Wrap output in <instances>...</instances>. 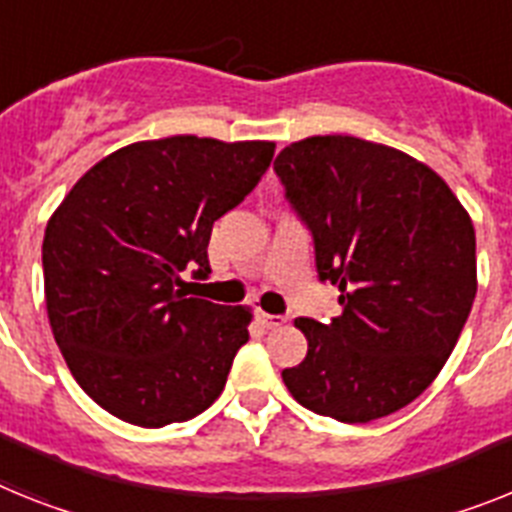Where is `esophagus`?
<instances>
[{
  "instance_id": "34e87169",
  "label": "esophagus",
  "mask_w": 512,
  "mask_h": 512,
  "mask_svg": "<svg viewBox=\"0 0 512 512\" xmlns=\"http://www.w3.org/2000/svg\"><path fill=\"white\" fill-rule=\"evenodd\" d=\"M257 320H260V325H263V328H268V330H276V328H281V325H283V317L268 315V312H260V315H257Z\"/></svg>"
}]
</instances>
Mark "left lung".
<instances>
[{
    "label": "left lung",
    "mask_w": 512,
    "mask_h": 512,
    "mask_svg": "<svg viewBox=\"0 0 512 512\" xmlns=\"http://www.w3.org/2000/svg\"><path fill=\"white\" fill-rule=\"evenodd\" d=\"M273 169L343 307L328 325L296 317L307 356L283 382L304 409L336 422L395 414L440 375L468 320L471 216L427 163L362 137H304Z\"/></svg>",
    "instance_id": "8db88e82"
}]
</instances>
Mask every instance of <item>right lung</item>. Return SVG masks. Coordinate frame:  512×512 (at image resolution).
Instances as JSON below:
<instances>
[{
	"label": "right lung",
	"mask_w": 512,
	"mask_h": 512,
	"mask_svg": "<svg viewBox=\"0 0 512 512\" xmlns=\"http://www.w3.org/2000/svg\"><path fill=\"white\" fill-rule=\"evenodd\" d=\"M276 143L174 135L90 166L44 234L46 312L77 385L122 422L203 414L249 341V307L184 294L213 223L255 190Z\"/></svg>",
	"instance_id": "right-lung-1"
}]
</instances>
